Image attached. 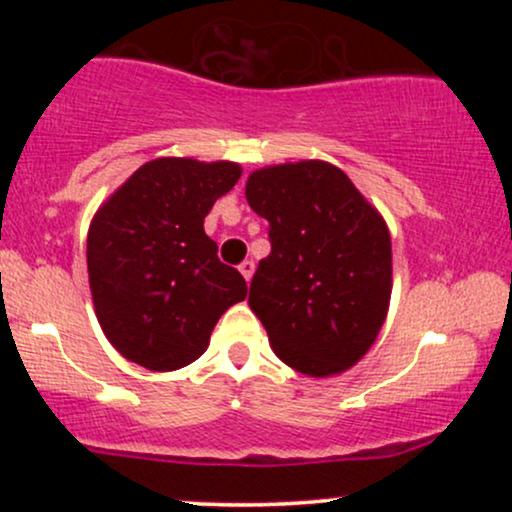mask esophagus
I'll list each match as a JSON object with an SVG mask.
<instances>
[{
	"instance_id": "1",
	"label": "esophagus",
	"mask_w": 512,
	"mask_h": 512,
	"mask_svg": "<svg viewBox=\"0 0 512 512\" xmlns=\"http://www.w3.org/2000/svg\"><path fill=\"white\" fill-rule=\"evenodd\" d=\"M240 274H243L245 276V281H250L252 279V274H255V262H252V260H245L243 264H240Z\"/></svg>"
}]
</instances>
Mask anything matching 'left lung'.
Returning <instances> with one entry per match:
<instances>
[{"instance_id":"8db88e82","label":"left lung","mask_w":512,"mask_h":512,"mask_svg":"<svg viewBox=\"0 0 512 512\" xmlns=\"http://www.w3.org/2000/svg\"><path fill=\"white\" fill-rule=\"evenodd\" d=\"M245 197L269 223L272 252L257 264L250 308L274 354L298 373H342L370 349L392 291L383 216L325 161L269 166Z\"/></svg>"}]
</instances>
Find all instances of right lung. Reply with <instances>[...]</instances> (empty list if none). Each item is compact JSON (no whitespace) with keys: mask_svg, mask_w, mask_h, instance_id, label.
Masks as SVG:
<instances>
[{"mask_svg":"<svg viewBox=\"0 0 512 512\" xmlns=\"http://www.w3.org/2000/svg\"><path fill=\"white\" fill-rule=\"evenodd\" d=\"M240 178L228 161L156 158L93 216L86 262L105 337L129 361L178 370L209 346L219 317L248 296L216 255L204 216Z\"/></svg>","mask_w":512,"mask_h":512,"instance_id":"right-lung-1","label":"right lung"}]
</instances>
